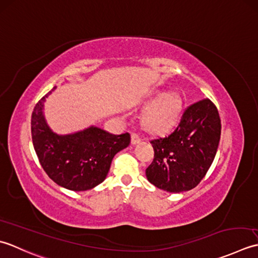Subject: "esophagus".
<instances>
[{"instance_id":"34e87169","label":"esophagus","mask_w":258,"mask_h":258,"mask_svg":"<svg viewBox=\"0 0 258 258\" xmlns=\"http://www.w3.org/2000/svg\"><path fill=\"white\" fill-rule=\"evenodd\" d=\"M141 141V139H140V137L137 135V134H133L131 135V145H138L139 143Z\"/></svg>"}]
</instances>
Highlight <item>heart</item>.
Listing matches in <instances>:
<instances>
[{
    "label": "heart",
    "instance_id": "heart-1",
    "mask_svg": "<svg viewBox=\"0 0 258 258\" xmlns=\"http://www.w3.org/2000/svg\"><path fill=\"white\" fill-rule=\"evenodd\" d=\"M141 124L150 134L162 135L170 131L180 118L182 104L179 96L173 92L156 90L147 99Z\"/></svg>",
    "mask_w": 258,
    "mask_h": 258
}]
</instances>
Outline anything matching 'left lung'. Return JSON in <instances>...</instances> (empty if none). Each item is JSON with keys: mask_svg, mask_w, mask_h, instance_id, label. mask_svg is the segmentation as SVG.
<instances>
[{"mask_svg": "<svg viewBox=\"0 0 258 258\" xmlns=\"http://www.w3.org/2000/svg\"><path fill=\"white\" fill-rule=\"evenodd\" d=\"M220 129L218 111L209 99L188 107L172 134L151 141L155 156L146 169L147 179L173 194L195 188L216 156Z\"/></svg>", "mask_w": 258, "mask_h": 258, "instance_id": "1", "label": "left lung"}]
</instances>
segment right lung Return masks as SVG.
I'll use <instances>...</instances> for the list:
<instances>
[{"label":"right lung","instance_id":"obj_1","mask_svg":"<svg viewBox=\"0 0 258 258\" xmlns=\"http://www.w3.org/2000/svg\"><path fill=\"white\" fill-rule=\"evenodd\" d=\"M34 107L31 133L40 164L56 185L73 191H85L107 178L115 154L127 148L130 135H112L96 125L59 135L45 120L44 103L52 91Z\"/></svg>","mask_w":258,"mask_h":258}]
</instances>
